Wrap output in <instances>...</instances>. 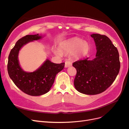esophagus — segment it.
<instances>
[{
    "instance_id": "34e87169",
    "label": "esophagus",
    "mask_w": 129,
    "mask_h": 129,
    "mask_svg": "<svg viewBox=\"0 0 129 129\" xmlns=\"http://www.w3.org/2000/svg\"><path fill=\"white\" fill-rule=\"evenodd\" d=\"M72 65V63L71 62V61L69 60H67L65 63V68H67V67H69L70 66H71Z\"/></svg>"
}]
</instances>
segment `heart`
I'll return each mask as SVG.
<instances>
[{"label": "heart", "instance_id": "heart-1", "mask_svg": "<svg viewBox=\"0 0 129 129\" xmlns=\"http://www.w3.org/2000/svg\"><path fill=\"white\" fill-rule=\"evenodd\" d=\"M90 51V45L88 42L79 38H73L69 39L62 43L60 51L67 54L73 53V55L76 58H80L86 56ZM55 53L60 55L58 51Z\"/></svg>", "mask_w": 129, "mask_h": 129}]
</instances>
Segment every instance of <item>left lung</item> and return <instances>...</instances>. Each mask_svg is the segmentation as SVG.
<instances>
[{
	"instance_id": "8db88e82",
	"label": "left lung",
	"mask_w": 129,
	"mask_h": 129,
	"mask_svg": "<svg viewBox=\"0 0 129 129\" xmlns=\"http://www.w3.org/2000/svg\"><path fill=\"white\" fill-rule=\"evenodd\" d=\"M97 53L92 60L87 57L73 63L77 71L74 84L76 89L86 94H97L105 91L113 83L120 69L117 47L105 35L92 34Z\"/></svg>"
}]
</instances>
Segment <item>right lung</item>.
<instances>
[{"instance_id":"1","label":"right lung","mask_w":129,"mask_h":129,"mask_svg":"<svg viewBox=\"0 0 129 129\" xmlns=\"http://www.w3.org/2000/svg\"><path fill=\"white\" fill-rule=\"evenodd\" d=\"M42 38V36L39 34L22 37L16 42L8 57L7 69L9 77L20 90L33 96H41L48 92L54 82L56 75L65 66V63L55 64L46 59L33 72H26L21 69L18 60L19 51L26 44Z\"/></svg>"}]
</instances>
